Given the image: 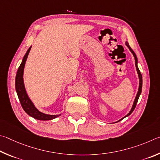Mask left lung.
Wrapping results in <instances>:
<instances>
[{
  "label": "left lung",
  "instance_id": "1",
  "mask_svg": "<svg viewBox=\"0 0 160 160\" xmlns=\"http://www.w3.org/2000/svg\"><path fill=\"white\" fill-rule=\"evenodd\" d=\"M125 44L127 45V46L128 48V49H129V50H130V51L131 52V53H132V54H133V55L134 58H135L136 67L137 73H138V78H139V87H138V93H137V95H136V98H135V100H134V102H133V103L132 108H131V109L130 112H128V113L127 114V115L124 116V117H122V118L121 119L118 120V121L116 122H119V121H121V120H122L123 119H124L125 117H128V116H129L130 114L133 112V111L134 110V109L136 108V104H137V102H138V100L139 97H140V96H141V92H142V74H141V72H140V70H139V69H138V58H137V56H136V53L134 52L133 50L132 49H131V48L129 46V45H128V41H126V42H125ZM116 122H114V123H116Z\"/></svg>",
  "mask_w": 160,
  "mask_h": 160
}]
</instances>
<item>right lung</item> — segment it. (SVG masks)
Returning a JSON list of instances; mask_svg holds the SVG:
<instances>
[{"label":"right lung","instance_id":"obj_1","mask_svg":"<svg viewBox=\"0 0 160 160\" xmlns=\"http://www.w3.org/2000/svg\"><path fill=\"white\" fill-rule=\"evenodd\" d=\"M31 48H32V46L29 47V48L27 50V52L25 53L24 56L23 58H22L20 65L19 67L18 72H17L15 77V89L17 94H18V98L19 100V102L21 103L22 108H23L25 112L27 114H29L30 117H32L36 119L41 120V121H47V120H51L53 119H55L56 117L60 116L61 114H48L39 111L38 109L35 107L34 104H33V102L29 98V97L27 93L26 89H25L23 78L24 69L28 55H29V53L30 52Z\"/></svg>","mask_w":160,"mask_h":160}]
</instances>
